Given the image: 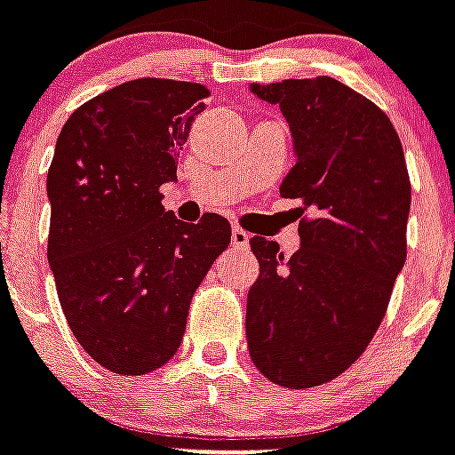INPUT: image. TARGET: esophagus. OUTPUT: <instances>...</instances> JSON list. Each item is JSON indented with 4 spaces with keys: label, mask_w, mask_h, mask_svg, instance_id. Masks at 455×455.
<instances>
[{
    "label": "esophagus",
    "mask_w": 455,
    "mask_h": 455,
    "mask_svg": "<svg viewBox=\"0 0 455 455\" xmlns=\"http://www.w3.org/2000/svg\"><path fill=\"white\" fill-rule=\"evenodd\" d=\"M231 245L238 247V250H245V247L250 245V235H247L243 228L234 227L231 228Z\"/></svg>",
    "instance_id": "obj_1"
}]
</instances>
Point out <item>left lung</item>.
<instances>
[{"label": "left lung", "instance_id": "8db88e82", "mask_svg": "<svg viewBox=\"0 0 455 455\" xmlns=\"http://www.w3.org/2000/svg\"><path fill=\"white\" fill-rule=\"evenodd\" d=\"M250 91L290 124L297 164L280 196L313 217L299 221L290 259L275 240H250L259 278L247 294V348L268 381L323 386L374 339L407 259V161L386 112L331 76Z\"/></svg>", "mask_w": 455, "mask_h": 455}]
</instances>
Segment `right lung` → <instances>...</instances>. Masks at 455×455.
<instances>
[{"label":"right lung","mask_w":455,"mask_h":455,"mask_svg":"<svg viewBox=\"0 0 455 455\" xmlns=\"http://www.w3.org/2000/svg\"><path fill=\"white\" fill-rule=\"evenodd\" d=\"M210 91L135 79L95 95L62 125L46 177L48 264L81 348L121 376L175 355L194 291L231 243V224H182L161 205Z\"/></svg>","instance_id":"1"}]
</instances>
